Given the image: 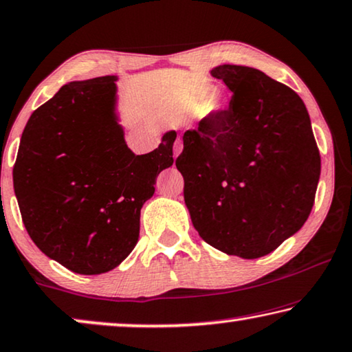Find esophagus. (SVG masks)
<instances>
[{
    "label": "esophagus",
    "instance_id": "1",
    "mask_svg": "<svg viewBox=\"0 0 352 352\" xmlns=\"http://www.w3.org/2000/svg\"><path fill=\"white\" fill-rule=\"evenodd\" d=\"M181 151H182V141L177 138L176 142H175V149H173V157H175V159H176V157L181 154Z\"/></svg>",
    "mask_w": 352,
    "mask_h": 352
}]
</instances>
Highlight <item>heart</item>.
Wrapping results in <instances>:
<instances>
[{
  "mask_svg": "<svg viewBox=\"0 0 352 352\" xmlns=\"http://www.w3.org/2000/svg\"><path fill=\"white\" fill-rule=\"evenodd\" d=\"M212 95H214V90L211 87L203 85V87H198L193 90L192 103L193 106H197V108H200V106H206L212 100ZM221 109H222V104L217 103V101H214L211 104V111H221Z\"/></svg>",
  "mask_w": 352,
  "mask_h": 352,
  "instance_id": "heart-1",
  "label": "heart"
}]
</instances>
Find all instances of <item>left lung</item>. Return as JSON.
<instances>
[{"mask_svg":"<svg viewBox=\"0 0 352 352\" xmlns=\"http://www.w3.org/2000/svg\"><path fill=\"white\" fill-rule=\"evenodd\" d=\"M233 91L227 109L187 130L176 166L193 227L228 256L257 258L297 233L313 210L320 155L292 89L256 68L211 71Z\"/></svg>","mask_w":352,"mask_h":352,"instance_id":"8db88e82","label":"left lung"}]
</instances>
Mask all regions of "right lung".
<instances>
[{"label": "right lung", "mask_w": 352, "mask_h": 352, "mask_svg": "<svg viewBox=\"0 0 352 352\" xmlns=\"http://www.w3.org/2000/svg\"><path fill=\"white\" fill-rule=\"evenodd\" d=\"M116 76L63 85L34 111L12 170L23 226L45 256L79 274L116 268L133 251L140 214L173 165L176 131L135 155L116 116Z\"/></svg>", "instance_id": "add662e5"}]
</instances>
